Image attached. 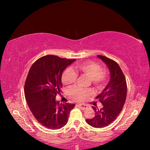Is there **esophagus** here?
<instances>
[{"label":"esophagus","instance_id":"34e87169","mask_svg":"<svg viewBox=\"0 0 150 150\" xmlns=\"http://www.w3.org/2000/svg\"><path fill=\"white\" fill-rule=\"evenodd\" d=\"M78 106H79V108H81V109H82V110H86V109H87V108H88V106H86V105L82 104H79Z\"/></svg>","mask_w":150,"mask_h":150}]
</instances>
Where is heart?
Here are the masks:
<instances>
[{"mask_svg": "<svg viewBox=\"0 0 150 150\" xmlns=\"http://www.w3.org/2000/svg\"><path fill=\"white\" fill-rule=\"evenodd\" d=\"M78 73L89 77L90 82L98 89L103 88L108 81L109 73L106 68H102L99 63L95 61H86L79 63L75 67ZM77 74L71 68H66L62 75V82L64 85H71L77 81ZM69 94L77 100H81L91 93L89 89L73 86L69 89Z\"/></svg>", "mask_w": 150, "mask_h": 150, "instance_id": "obj_1", "label": "heart"}]
</instances>
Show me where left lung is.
<instances>
[{
    "instance_id": "1",
    "label": "left lung",
    "mask_w": 150,
    "mask_h": 150,
    "mask_svg": "<svg viewBox=\"0 0 150 150\" xmlns=\"http://www.w3.org/2000/svg\"><path fill=\"white\" fill-rule=\"evenodd\" d=\"M108 66L110 71V81L102 93L97 97L103 104V108L98 110L92 106L95 115L91 119H86L89 125L94 128H104L112 123L122 111L127 95V84L125 76L119 65L103 55H97Z\"/></svg>"
}]
</instances>
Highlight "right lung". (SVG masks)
<instances>
[{"mask_svg":"<svg viewBox=\"0 0 150 150\" xmlns=\"http://www.w3.org/2000/svg\"><path fill=\"white\" fill-rule=\"evenodd\" d=\"M75 60L47 55L37 60L28 72L24 84L26 102L36 120L48 129L64 126L75 106L55 100L62 88V71Z\"/></svg>","mask_w":150,"mask_h":150,"instance_id":"obj_1","label":"right lung"}]
</instances>
